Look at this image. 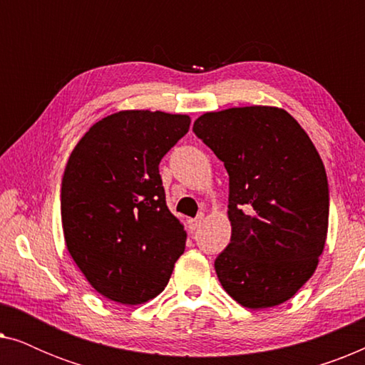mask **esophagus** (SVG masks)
<instances>
[{
  "label": "esophagus",
  "mask_w": 365,
  "mask_h": 365,
  "mask_svg": "<svg viewBox=\"0 0 365 365\" xmlns=\"http://www.w3.org/2000/svg\"><path fill=\"white\" fill-rule=\"evenodd\" d=\"M202 219H204V214H199L197 217H194V219H189V227L192 229H197L199 226H201V222H202Z\"/></svg>",
  "instance_id": "obj_1"
}]
</instances>
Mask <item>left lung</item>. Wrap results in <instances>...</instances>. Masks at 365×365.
I'll return each mask as SVG.
<instances>
[{
  "mask_svg": "<svg viewBox=\"0 0 365 365\" xmlns=\"http://www.w3.org/2000/svg\"><path fill=\"white\" fill-rule=\"evenodd\" d=\"M192 131L229 174L231 242L214 261L224 291L249 309L286 302L316 271L329 184L307 133L284 109L206 113Z\"/></svg>",
  "mask_w": 365,
  "mask_h": 365,
  "instance_id": "left-lung-1",
  "label": "left lung"
}]
</instances>
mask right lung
I'll use <instances>...</instances> for the list:
<instances>
[{"instance_id":"right-lung-1","label":"right lung","mask_w":365,"mask_h":365,"mask_svg":"<svg viewBox=\"0 0 365 365\" xmlns=\"http://www.w3.org/2000/svg\"><path fill=\"white\" fill-rule=\"evenodd\" d=\"M186 114L119 111L93 124L61 182L64 241L88 282L136 306L168 286L186 247L166 206L159 163L189 131Z\"/></svg>"}]
</instances>
